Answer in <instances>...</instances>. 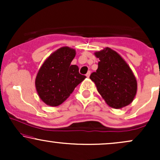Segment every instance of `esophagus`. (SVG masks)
<instances>
[{
    "label": "esophagus",
    "mask_w": 160,
    "mask_h": 160,
    "mask_svg": "<svg viewBox=\"0 0 160 160\" xmlns=\"http://www.w3.org/2000/svg\"><path fill=\"white\" fill-rule=\"evenodd\" d=\"M90 74H91L90 71H88V72H87V73H86V77H87V78H89V76H90Z\"/></svg>",
    "instance_id": "esophagus-1"
}]
</instances>
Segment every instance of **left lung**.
<instances>
[{
	"instance_id": "8db88e82",
	"label": "left lung",
	"mask_w": 160,
	"mask_h": 160,
	"mask_svg": "<svg viewBox=\"0 0 160 160\" xmlns=\"http://www.w3.org/2000/svg\"><path fill=\"white\" fill-rule=\"evenodd\" d=\"M100 61L89 78L110 107L120 109L133 101L137 81L129 66L117 52L105 48L95 53Z\"/></svg>"
}]
</instances>
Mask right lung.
Listing matches in <instances>:
<instances>
[{"mask_svg": "<svg viewBox=\"0 0 160 160\" xmlns=\"http://www.w3.org/2000/svg\"><path fill=\"white\" fill-rule=\"evenodd\" d=\"M75 55L74 49L62 47L49 56L38 71L36 89L47 105L61 104L86 78L79 73L78 66L71 65Z\"/></svg>", "mask_w": 160, "mask_h": 160, "instance_id": "1", "label": "right lung"}]
</instances>
